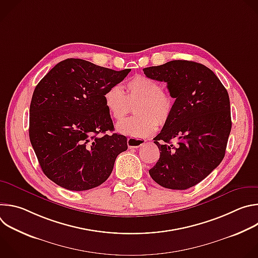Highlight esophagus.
Returning a JSON list of instances; mask_svg holds the SVG:
<instances>
[{
	"label": "esophagus",
	"instance_id": "obj_1",
	"mask_svg": "<svg viewBox=\"0 0 258 258\" xmlns=\"http://www.w3.org/2000/svg\"><path fill=\"white\" fill-rule=\"evenodd\" d=\"M146 143L145 140L142 139H136V138H128L127 139V146L130 148H139L142 145Z\"/></svg>",
	"mask_w": 258,
	"mask_h": 258
}]
</instances>
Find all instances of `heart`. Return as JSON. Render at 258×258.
I'll use <instances>...</instances> for the list:
<instances>
[{
	"label": "heart",
	"instance_id": "heart-1",
	"mask_svg": "<svg viewBox=\"0 0 258 258\" xmlns=\"http://www.w3.org/2000/svg\"><path fill=\"white\" fill-rule=\"evenodd\" d=\"M104 104L114 119L123 118L134 107L135 116L116 124V131L132 138H145L153 134L157 125L165 124L174 108L172 95L162 90L160 83L145 77L136 76L125 84V93L119 86L108 88L104 93Z\"/></svg>",
	"mask_w": 258,
	"mask_h": 258
}]
</instances>
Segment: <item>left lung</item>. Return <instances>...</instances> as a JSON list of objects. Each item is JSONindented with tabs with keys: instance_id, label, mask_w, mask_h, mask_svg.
Segmentation results:
<instances>
[{
	"instance_id": "1",
	"label": "left lung",
	"mask_w": 258,
	"mask_h": 258,
	"mask_svg": "<svg viewBox=\"0 0 258 258\" xmlns=\"http://www.w3.org/2000/svg\"><path fill=\"white\" fill-rule=\"evenodd\" d=\"M143 71L166 83L175 99L169 120L153 139L161 152L149 173L164 188L189 189L225 157L232 128L229 94L214 72L197 62L173 60Z\"/></svg>"
}]
</instances>
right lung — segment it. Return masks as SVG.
I'll use <instances>...</instances> for the list:
<instances>
[{"label": "right lung", "mask_w": 258, "mask_h": 258, "mask_svg": "<svg viewBox=\"0 0 258 258\" xmlns=\"http://www.w3.org/2000/svg\"><path fill=\"white\" fill-rule=\"evenodd\" d=\"M130 71L70 58L35 87L29 139L43 172L58 186L70 191L100 186L111 174L117 155L127 149L124 136L105 134L114 126L103 96Z\"/></svg>", "instance_id": "right-lung-1"}]
</instances>
